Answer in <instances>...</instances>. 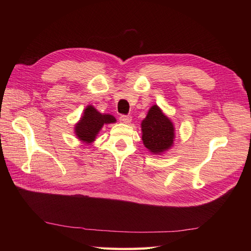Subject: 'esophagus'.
Returning <instances> with one entry per match:
<instances>
[{
  "mask_svg": "<svg viewBox=\"0 0 251 251\" xmlns=\"http://www.w3.org/2000/svg\"><path fill=\"white\" fill-rule=\"evenodd\" d=\"M119 120L123 124H130L131 121H132V117L131 116H127V115H121L119 117Z\"/></svg>",
  "mask_w": 251,
  "mask_h": 251,
  "instance_id": "esophagus-1",
  "label": "esophagus"
}]
</instances>
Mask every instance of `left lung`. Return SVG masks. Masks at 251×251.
<instances>
[{
    "label": "left lung",
    "mask_w": 251,
    "mask_h": 251,
    "mask_svg": "<svg viewBox=\"0 0 251 251\" xmlns=\"http://www.w3.org/2000/svg\"><path fill=\"white\" fill-rule=\"evenodd\" d=\"M142 141L151 153L169 150L174 141V126L158 105H153L141 124Z\"/></svg>",
    "instance_id": "left-lung-1"
}]
</instances>
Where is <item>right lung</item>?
Wrapping results in <instances>:
<instances>
[{
  "instance_id": "right-lung-1",
  "label": "right lung",
  "mask_w": 251,
  "mask_h": 251,
  "mask_svg": "<svg viewBox=\"0 0 251 251\" xmlns=\"http://www.w3.org/2000/svg\"><path fill=\"white\" fill-rule=\"evenodd\" d=\"M116 119L112 115L100 114L92 105L86 108L83 115L79 123L75 126V133H76L79 140L90 143L95 140L96 135L100 131L104 124L115 123Z\"/></svg>"
}]
</instances>
